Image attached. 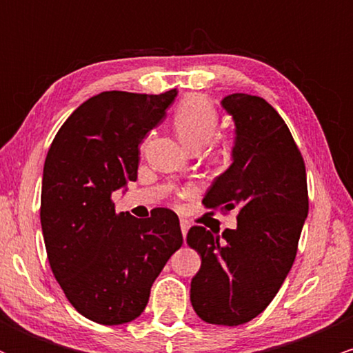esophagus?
<instances>
[{"label": "esophagus", "instance_id": "obj_1", "mask_svg": "<svg viewBox=\"0 0 353 353\" xmlns=\"http://www.w3.org/2000/svg\"><path fill=\"white\" fill-rule=\"evenodd\" d=\"M188 230H189V222L188 221H181V232L182 236H188Z\"/></svg>", "mask_w": 353, "mask_h": 353}]
</instances>
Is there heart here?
I'll use <instances>...</instances> for the list:
<instances>
[{
	"label": "heart",
	"mask_w": 353,
	"mask_h": 353,
	"mask_svg": "<svg viewBox=\"0 0 353 353\" xmlns=\"http://www.w3.org/2000/svg\"><path fill=\"white\" fill-rule=\"evenodd\" d=\"M172 123L181 143L190 151H201L217 134L219 114L205 98L188 96L177 104Z\"/></svg>",
	"instance_id": "1"
}]
</instances>
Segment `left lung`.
Returning <instances> with one entry per match:
<instances>
[{
  "mask_svg": "<svg viewBox=\"0 0 353 353\" xmlns=\"http://www.w3.org/2000/svg\"><path fill=\"white\" fill-rule=\"evenodd\" d=\"M236 137L232 164L214 179L205 208L237 210V228L224 232L194 225L189 247L201 255L190 303L214 325H241L265 310L295 261L309 214L302 154L279 112L259 96H225Z\"/></svg>",
  "mask_w": 353,
  "mask_h": 353,
  "instance_id": "left-lung-1",
  "label": "left lung"
}]
</instances>
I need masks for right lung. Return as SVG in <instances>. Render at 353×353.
Masks as SVG:
<instances>
[{"label": "right lung", "mask_w": 353, "mask_h": 353, "mask_svg": "<svg viewBox=\"0 0 353 353\" xmlns=\"http://www.w3.org/2000/svg\"><path fill=\"white\" fill-rule=\"evenodd\" d=\"M177 91H104L83 103L52 141L43 171L41 228L56 281L81 315L119 325L143 314L152 282L182 245L179 217L116 212L112 192L137 179L139 144Z\"/></svg>", "instance_id": "1"}]
</instances>
